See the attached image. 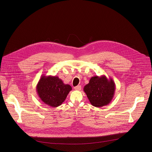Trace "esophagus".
I'll use <instances>...</instances> for the list:
<instances>
[{"mask_svg":"<svg viewBox=\"0 0 152 152\" xmlns=\"http://www.w3.org/2000/svg\"><path fill=\"white\" fill-rule=\"evenodd\" d=\"M74 89L76 91H80L81 89V87L80 86H77L76 87H74Z\"/></svg>","mask_w":152,"mask_h":152,"instance_id":"esophagus-1","label":"esophagus"}]
</instances>
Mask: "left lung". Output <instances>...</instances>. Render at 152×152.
I'll return each mask as SVG.
<instances>
[{
  "instance_id": "1",
  "label": "left lung",
  "mask_w": 152,
  "mask_h": 152,
  "mask_svg": "<svg viewBox=\"0 0 152 152\" xmlns=\"http://www.w3.org/2000/svg\"><path fill=\"white\" fill-rule=\"evenodd\" d=\"M116 89L115 83L105 75L92 77L89 83L84 87V91L91 104L96 107L109 104L113 98Z\"/></svg>"
}]
</instances>
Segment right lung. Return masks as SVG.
Returning <instances> with one entry per match:
<instances>
[{
  "label": "right lung",
  "mask_w": 152,
  "mask_h": 152,
  "mask_svg": "<svg viewBox=\"0 0 152 152\" xmlns=\"http://www.w3.org/2000/svg\"><path fill=\"white\" fill-rule=\"evenodd\" d=\"M36 92L44 103L51 107H58L65 101L72 90L56 76H42L36 86Z\"/></svg>",
  "instance_id": "right-lung-1"
}]
</instances>
